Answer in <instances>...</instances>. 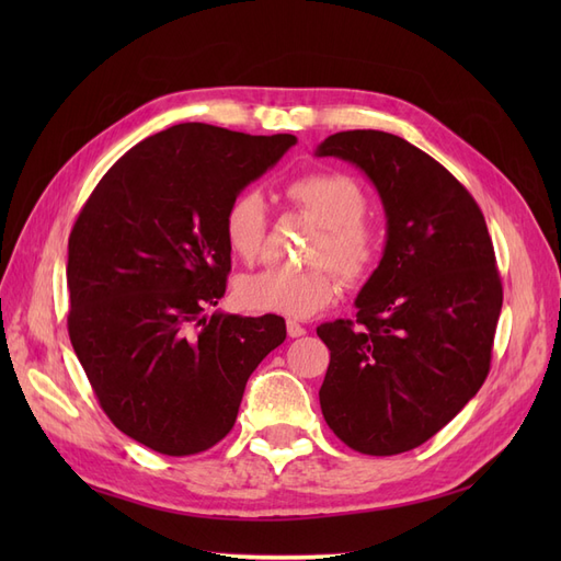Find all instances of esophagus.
<instances>
[{
  "label": "esophagus",
  "mask_w": 561,
  "mask_h": 561,
  "mask_svg": "<svg viewBox=\"0 0 561 561\" xmlns=\"http://www.w3.org/2000/svg\"><path fill=\"white\" fill-rule=\"evenodd\" d=\"M285 328H287V334H290L293 339H297V336H304V334H307V328L299 325L297 320H287V322H285Z\"/></svg>",
  "instance_id": "34e87169"
}]
</instances>
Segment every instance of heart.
I'll list each match as a JSON object with an SVG mask.
<instances>
[{"instance_id":"1","label":"heart","mask_w":561,"mask_h":561,"mask_svg":"<svg viewBox=\"0 0 561 561\" xmlns=\"http://www.w3.org/2000/svg\"><path fill=\"white\" fill-rule=\"evenodd\" d=\"M283 196L311 215L320 231L309 248V266L264 268L241 276L236 301L254 313L309 318L336 297L339 280L358 283L371 274L381 254V233L363 213L367 196L358 180L346 173L320 171L285 184ZM222 236L231 254L254 262L266 236V208L260 194H236L222 215Z\"/></svg>"}]
</instances>
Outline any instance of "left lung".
<instances>
[{
  "label": "left lung",
  "mask_w": 561,
  "mask_h": 561,
  "mask_svg": "<svg viewBox=\"0 0 561 561\" xmlns=\"http://www.w3.org/2000/svg\"><path fill=\"white\" fill-rule=\"evenodd\" d=\"M377 186L388 239L351 320L316 330L330 348L320 410L369 456L410 451L484 383L503 285L484 215L445 165L383 130L334 133L316 151Z\"/></svg>",
  "instance_id": "left-lung-1"
}]
</instances>
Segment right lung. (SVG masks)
Returning <instances> with one entry per match:
<instances>
[{"label":"right lung","mask_w":561,"mask_h":561,"mask_svg":"<svg viewBox=\"0 0 561 561\" xmlns=\"http://www.w3.org/2000/svg\"><path fill=\"white\" fill-rule=\"evenodd\" d=\"M295 135L180 124L128 149L98 182L67 243V332L114 426L165 456L217 445L243 390L285 342V320L213 313L231 250L227 203Z\"/></svg>","instance_id":"obj_1"}]
</instances>
